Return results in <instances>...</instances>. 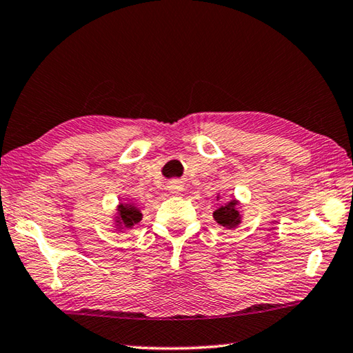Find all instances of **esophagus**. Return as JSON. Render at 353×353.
Masks as SVG:
<instances>
[{"label":"esophagus","mask_w":353,"mask_h":353,"mask_svg":"<svg viewBox=\"0 0 353 353\" xmlns=\"http://www.w3.org/2000/svg\"><path fill=\"white\" fill-rule=\"evenodd\" d=\"M168 190H170L171 194H181L182 183L179 182V181H171V182L168 183Z\"/></svg>","instance_id":"34e87169"}]
</instances>
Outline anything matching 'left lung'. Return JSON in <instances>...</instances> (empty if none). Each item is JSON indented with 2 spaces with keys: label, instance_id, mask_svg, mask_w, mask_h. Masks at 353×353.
I'll list each match as a JSON object with an SVG mask.
<instances>
[{
  "label": "left lung",
  "instance_id": "obj_1",
  "mask_svg": "<svg viewBox=\"0 0 353 353\" xmlns=\"http://www.w3.org/2000/svg\"><path fill=\"white\" fill-rule=\"evenodd\" d=\"M216 199L219 201V194L216 196ZM213 218L219 225L225 227V229H235V227L241 224L243 219V214L240 213V201L236 198L227 201L225 204L218 207L213 212Z\"/></svg>",
  "mask_w": 353,
  "mask_h": 353
}]
</instances>
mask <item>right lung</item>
<instances>
[{
  "label": "right lung",
  "mask_w": 353,
  "mask_h": 353,
  "mask_svg": "<svg viewBox=\"0 0 353 353\" xmlns=\"http://www.w3.org/2000/svg\"><path fill=\"white\" fill-rule=\"evenodd\" d=\"M143 218L140 208L132 202H119L117 205V212L113 214V225L115 229L123 232L126 229H132L135 224H139Z\"/></svg>",
  "instance_id": "obj_1"
}]
</instances>
